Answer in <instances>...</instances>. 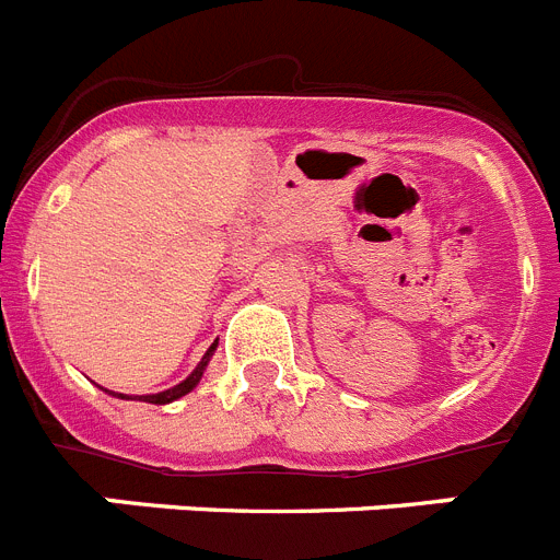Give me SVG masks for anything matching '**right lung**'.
<instances>
[{"instance_id":"obj_1","label":"right lung","mask_w":560,"mask_h":560,"mask_svg":"<svg viewBox=\"0 0 560 560\" xmlns=\"http://www.w3.org/2000/svg\"><path fill=\"white\" fill-rule=\"evenodd\" d=\"M212 350H215V345H212V348L207 350V355H205V359H201V364H199V368L192 370V373L187 375V378L182 381V384H176V387L165 389V393H156V395H142L140 400H148V404H171V400H176V398H182V395H187V393H190V389L196 387V384H199V381H201V373H205V368H207V361H210ZM106 393H108V389H106ZM112 395H117V393H112ZM120 398H126V395H120Z\"/></svg>"}]
</instances>
